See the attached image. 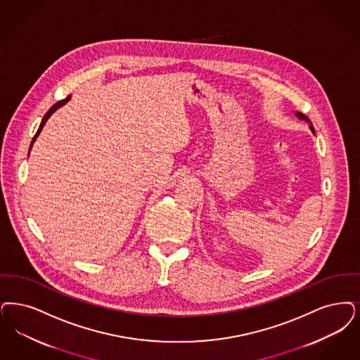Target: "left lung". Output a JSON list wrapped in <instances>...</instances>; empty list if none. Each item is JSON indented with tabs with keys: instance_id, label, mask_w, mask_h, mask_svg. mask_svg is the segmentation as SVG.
Listing matches in <instances>:
<instances>
[{
	"instance_id": "left-lung-1",
	"label": "left lung",
	"mask_w": 360,
	"mask_h": 360,
	"mask_svg": "<svg viewBox=\"0 0 360 360\" xmlns=\"http://www.w3.org/2000/svg\"><path fill=\"white\" fill-rule=\"evenodd\" d=\"M296 115L299 116V117H300V119H304V120H307V122H309V123H311V120H309V119H308V117H307V116L302 115V114H300V112H297V114H296ZM309 129H312V131H315V129H314V126H312V123H311V127H309Z\"/></svg>"
}]
</instances>
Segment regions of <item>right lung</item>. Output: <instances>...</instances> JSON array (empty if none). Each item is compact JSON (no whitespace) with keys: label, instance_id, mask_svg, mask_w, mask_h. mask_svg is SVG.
<instances>
[{"label":"right lung","instance_id":"add662e5","mask_svg":"<svg viewBox=\"0 0 360 360\" xmlns=\"http://www.w3.org/2000/svg\"><path fill=\"white\" fill-rule=\"evenodd\" d=\"M70 99H71V96H67V98H65V99H63V101H58V103H56V104H53V105H52V107H51V108H49V110H48V112H46V114H45V115H44L43 120H41V123H40V127H39V129H37V132H36V134H34V136H33V139H32V142H30V147H32V144H33V142H34V141H36V138H37V136H39V134H40V132H41V129H43L44 124H45V122H46V120H48V117H49V116L52 115V114H53V112H55V111H56V110H58V107H61V105H64V104H65V103H67V101H70ZM30 147H29V150H30Z\"/></svg>","mask_w":360,"mask_h":360}]
</instances>
